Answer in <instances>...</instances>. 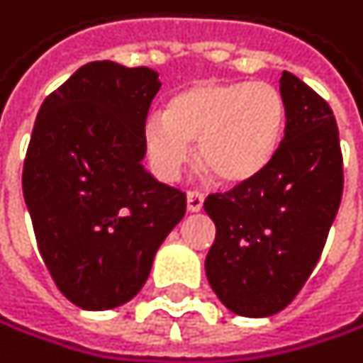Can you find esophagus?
<instances>
[{"label":"esophagus","mask_w":363,"mask_h":363,"mask_svg":"<svg viewBox=\"0 0 363 363\" xmlns=\"http://www.w3.org/2000/svg\"><path fill=\"white\" fill-rule=\"evenodd\" d=\"M202 204H204V196L200 191H187V211L196 213L202 208Z\"/></svg>","instance_id":"34e87169"}]
</instances>
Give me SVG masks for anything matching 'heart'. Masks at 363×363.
I'll return each instance as SVG.
<instances>
[{"instance_id":"obj_1","label":"heart","mask_w":363,"mask_h":363,"mask_svg":"<svg viewBox=\"0 0 363 363\" xmlns=\"http://www.w3.org/2000/svg\"><path fill=\"white\" fill-rule=\"evenodd\" d=\"M285 119V97L270 82H194L145 121L143 147L163 180L178 178L196 143L198 163L222 185H244L277 159Z\"/></svg>"}]
</instances>
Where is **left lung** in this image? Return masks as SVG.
Here are the masks:
<instances>
[{"label":"left lung","instance_id":"left-lung-1","mask_svg":"<svg viewBox=\"0 0 363 363\" xmlns=\"http://www.w3.org/2000/svg\"><path fill=\"white\" fill-rule=\"evenodd\" d=\"M287 119L272 165L250 183L204 200L216 242L204 261L208 285L226 309L266 318L285 309L323 255L337 216L344 174L329 104L283 72Z\"/></svg>","mask_w":363,"mask_h":363}]
</instances>
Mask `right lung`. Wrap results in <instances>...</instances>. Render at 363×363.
<instances>
[{
    "label": "right lung",
    "instance_id": "right-lung-1",
    "mask_svg": "<svg viewBox=\"0 0 363 363\" xmlns=\"http://www.w3.org/2000/svg\"><path fill=\"white\" fill-rule=\"evenodd\" d=\"M159 89V74L147 67L97 60L80 67L36 115L23 198L40 257L80 309L133 301L185 216V194L143 167L145 117Z\"/></svg>",
    "mask_w": 363,
    "mask_h": 363
}]
</instances>
